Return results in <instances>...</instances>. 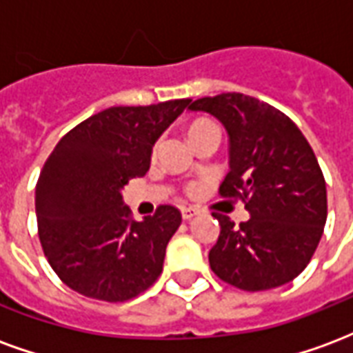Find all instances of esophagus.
Wrapping results in <instances>:
<instances>
[{
    "label": "esophagus",
    "instance_id": "obj_1",
    "mask_svg": "<svg viewBox=\"0 0 353 353\" xmlns=\"http://www.w3.org/2000/svg\"><path fill=\"white\" fill-rule=\"evenodd\" d=\"M196 215H199V210H196V208H183V210H181V217H183L185 221H189V219L196 217Z\"/></svg>",
    "mask_w": 353,
    "mask_h": 353
}]
</instances>
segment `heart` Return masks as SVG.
Returning <instances> with one entry per match:
<instances>
[{
  "label": "heart",
  "mask_w": 353,
  "mask_h": 353,
  "mask_svg": "<svg viewBox=\"0 0 353 353\" xmlns=\"http://www.w3.org/2000/svg\"><path fill=\"white\" fill-rule=\"evenodd\" d=\"M208 128H217V124L212 123L210 119H194V121L189 123V126H187V136L192 138L194 134H199V132L202 130H208Z\"/></svg>",
  "instance_id": "1"
}]
</instances>
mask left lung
I'll use <instances>...</instances> for the list:
<instances>
[{"label":"left lung","instance_id":"left-lung-1","mask_svg":"<svg viewBox=\"0 0 353 353\" xmlns=\"http://www.w3.org/2000/svg\"><path fill=\"white\" fill-rule=\"evenodd\" d=\"M191 111L219 119L229 134L230 170L219 187L240 199L250 219L234 227L214 214L221 232L210 266L244 291L295 280L310 263L327 221L325 179L303 132L280 109L240 92L200 98Z\"/></svg>","mask_w":353,"mask_h":353}]
</instances>
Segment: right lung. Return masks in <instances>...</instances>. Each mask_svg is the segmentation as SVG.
<instances>
[{"instance_id": "right-lung-1", "label": "right lung", "mask_w": 353, "mask_h": 353, "mask_svg": "<svg viewBox=\"0 0 353 353\" xmlns=\"http://www.w3.org/2000/svg\"><path fill=\"white\" fill-rule=\"evenodd\" d=\"M191 103L109 108L65 134L35 185L37 230L45 257L81 295L124 303L153 285L166 245L181 225L174 206L134 221L121 191L145 176L157 139Z\"/></svg>"}]
</instances>
